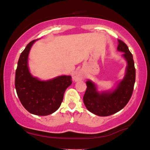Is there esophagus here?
<instances>
[{
    "instance_id": "obj_1",
    "label": "esophagus",
    "mask_w": 150,
    "mask_h": 150,
    "mask_svg": "<svg viewBox=\"0 0 150 150\" xmlns=\"http://www.w3.org/2000/svg\"><path fill=\"white\" fill-rule=\"evenodd\" d=\"M73 80H75V81L81 80V79H83L82 74H81V73H79V72H77V73H75L73 75Z\"/></svg>"
}]
</instances>
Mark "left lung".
<instances>
[{
  "label": "left lung",
  "mask_w": 150,
  "mask_h": 150,
  "mask_svg": "<svg viewBox=\"0 0 150 150\" xmlns=\"http://www.w3.org/2000/svg\"><path fill=\"white\" fill-rule=\"evenodd\" d=\"M118 51L123 52V57L127 61L126 73L112 91L99 93L95 83L87 81V88L83 95V103L92 113L100 117H106L120 111L130 99L135 83L136 70L132 54L128 47L121 40H118Z\"/></svg>",
  "instance_id": "obj_1"
}]
</instances>
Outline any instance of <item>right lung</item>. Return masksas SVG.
Listing matches in <instances>:
<instances>
[{
	"mask_svg": "<svg viewBox=\"0 0 150 150\" xmlns=\"http://www.w3.org/2000/svg\"><path fill=\"white\" fill-rule=\"evenodd\" d=\"M30 42L20 55L16 71L15 87L22 105L30 113L47 116L60 106L66 89L72 83L71 76L62 75L48 81L39 80L32 76L28 68Z\"/></svg>",
	"mask_w": 150,
	"mask_h": 150,
	"instance_id": "add662e5",
	"label": "right lung"
}]
</instances>
